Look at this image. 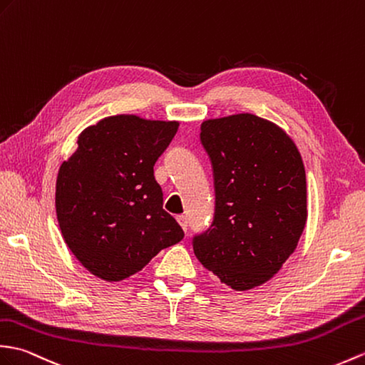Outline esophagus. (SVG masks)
Returning <instances> with one entry per match:
<instances>
[{
  "mask_svg": "<svg viewBox=\"0 0 365 365\" xmlns=\"http://www.w3.org/2000/svg\"><path fill=\"white\" fill-rule=\"evenodd\" d=\"M177 222L180 224V227L183 228L185 233H186V230H188V219H186V216H183V215L177 216Z\"/></svg>",
  "mask_w": 365,
  "mask_h": 365,
  "instance_id": "esophagus-1",
  "label": "esophagus"
}]
</instances>
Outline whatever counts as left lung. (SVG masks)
Wrapping results in <instances>:
<instances>
[{"instance_id":"8db88e82","label":"left lung","mask_w":365,"mask_h":365,"mask_svg":"<svg viewBox=\"0 0 365 365\" xmlns=\"http://www.w3.org/2000/svg\"><path fill=\"white\" fill-rule=\"evenodd\" d=\"M200 143L215 183L213 222L192 236L197 259L247 291L275 275L307 224V177L292 140L250 113L208 120Z\"/></svg>"}]
</instances>
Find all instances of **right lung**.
Wrapping results in <instances>:
<instances>
[{
	"mask_svg": "<svg viewBox=\"0 0 365 365\" xmlns=\"http://www.w3.org/2000/svg\"><path fill=\"white\" fill-rule=\"evenodd\" d=\"M177 129L175 121L110 116L83 130L62 163L57 221L73 255L93 275L120 282L183 240L154 177Z\"/></svg>",
	"mask_w": 365,
	"mask_h": 365,
	"instance_id": "obj_1",
	"label": "right lung"
}]
</instances>
